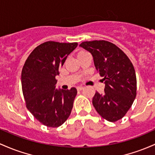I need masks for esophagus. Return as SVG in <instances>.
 I'll list each match as a JSON object with an SVG mask.
<instances>
[{"label": "esophagus", "mask_w": 155, "mask_h": 155, "mask_svg": "<svg viewBox=\"0 0 155 155\" xmlns=\"http://www.w3.org/2000/svg\"><path fill=\"white\" fill-rule=\"evenodd\" d=\"M83 88V86H78V87H77L78 91H81V90H82Z\"/></svg>", "instance_id": "esophagus-1"}]
</instances>
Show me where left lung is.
<instances>
[{
    "label": "left lung",
    "mask_w": 155,
    "mask_h": 155,
    "mask_svg": "<svg viewBox=\"0 0 155 155\" xmlns=\"http://www.w3.org/2000/svg\"><path fill=\"white\" fill-rule=\"evenodd\" d=\"M80 47L91 53L95 68L104 77V92L96 91L92 100L94 107L107 121L121 119L136 97V74L133 64L122 50L109 41H83Z\"/></svg>",
    "instance_id": "8db88e82"
}]
</instances>
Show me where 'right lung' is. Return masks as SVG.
<instances>
[{"mask_svg": "<svg viewBox=\"0 0 155 155\" xmlns=\"http://www.w3.org/2000/svg\"><path fill=\"white\" fill-rule=\"evenodd\" d=\"M77 42L46 41L31 52L22 70L21 83L26 107L41 124L58 127L70 115L77 89L55 88V76Z\"/></svg>", "mask_w": 155, "mask_h": 155, "instance_id": "add662e5", "label": "right lung"}]
</instances>
